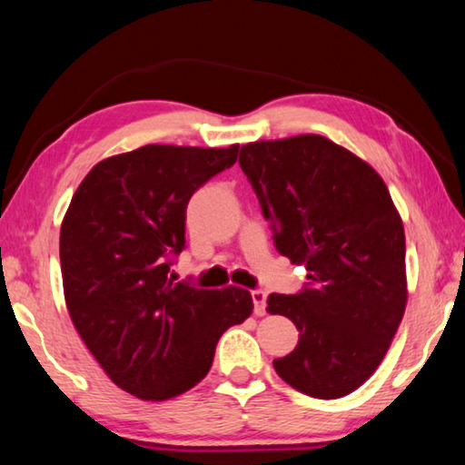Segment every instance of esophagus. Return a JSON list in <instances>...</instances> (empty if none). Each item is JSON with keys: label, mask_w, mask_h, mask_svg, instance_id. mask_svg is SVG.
<instances>
[{"label": "esophagus", "mask_w": 465, "mask_h": 465, "mask_svg": "<svg viewBox=\"0 0 465 465\" xmlns=\"http://www.w3.org/2000/svg\"><path fill=\"white\" fill-rule=\"evenodd\" d=\"M252 302H254V313L256 316H264L266 313V293L264 291H252Z\"/></svg>", "instance_id": "obj_1"}]
</instances>
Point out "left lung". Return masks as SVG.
Returning <instances> with one entry per match:
<instances>
[{
    "instance_id": "left-lung-1",
    "label": "left lung",
    "mask_w": 465,
    "mask_h": 465,
    "mask_svg": "<svg viewBox=\"0 0 465 465\" xmlns=\"http://www.w3.org/2000/svg\"><path fill=\"white\" fill-rule=\"evenodd\" d=\"M240 166L274 227V246L308 269V287L272 293L299 342L272 367L312 398L361 388L388 352L408 302L404 225L383 178L322 135L252 141Z\"/></svg>"
}]
</instances>
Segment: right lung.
<instances>
[{
	"label": "right lung",
	"mask_w": 465,
	"mask_h": 465,
	"mask_svg": "<svg viewBox=\"0 0 465 465\" xmlns=\"http://www.w3.org/2000/svg\"><path fill=\"white\" fill-rule=\"evenodd\" d=\"M238 157L230 147L143 145L98 162L72 196L59 256L67 312L121 390L163 402L194 388L227 328L250 318L242 287L196 289L168 277L184 248L186 204Z\"/></svg>",
	"instance_id": "obj_1"
}]
</instances>
